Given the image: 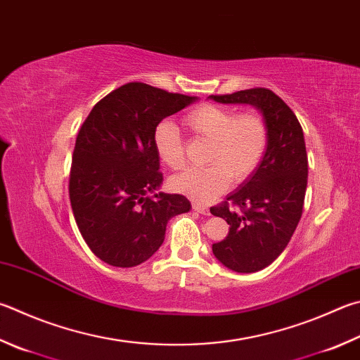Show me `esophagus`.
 Segmentation results:
<instances>
[{"instance_id":"obj_1","label":"esophagus","mask_w":360,"mask_h":360,"mask_svg":"<svg viewBox=\"0 0 360 360\" xmlns=\"http://www.w3.org/2000/svg\"><path fill=\"white\" fill-rule=\"evenodd\" d=\"M192 207H193V211H197V212H200L202 215H209V209L206 206L198 205V202H193Z\"/></svg>"}]
</instances>
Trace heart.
<instances>
[{
  "mask_svg": "<svg viewBox=\"0 0 360 360\" xmlns=\"http://www.w3.org/2000/svg\"><path fill=\"white\" fill-rule=\"evenodd\" d=\"M195 139L209 141L205 168H191L174 176L169 186L174 192L197 202H207L228 187L240 184L259 167L269 145V124L259 110H236L201 103L182 117ZM153 145L159 160L169 169L186 163L184 140L173 124L160 122L154 129Z\"/></svg>",
  "mask_w": 360,
  "mask_h": 360,
  "instance_id": "heart-1",
  "label": "heart"
}]
</instances>
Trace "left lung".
Instances as JSON below:
<instances>
[{
    "instance_id": "obj_1",
    "label": "left lung",
    "mask_w": 360,
    "mask_h": 360,
    "mask_svg": "<svg viewBox=\"0 0 360 360\" xmlns=\"http://www.w3.org/2000/svg\"><path fill=\"white\" fill-rule=\"evenodd\" d=\"M221 103H252L269 124V145L259 167L211 214L230 225L226 238L212 244L221 264L236 272H257L285 250L302 217L307 174L305 141L296 115L267 88L211 96Z\"/></svg>"
}]
</instances>
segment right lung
<instances>
[{
	"label": "right lung",
	"instance_id": "right-lung-1",
	"mask_svg": "<svg viewBox=\"0 0 360 360\" xmlns=\"http://www.w3.org/2000/svg\"><path fill=\"white\" fill-rule=\"evenodd\" d=\"M193 101L130 82L97 102L78 130L70 206L84 243L107 264L134 267L151 258L165 239L168 220L191 209L184 195L148 193L163 181L154 129Z\"/></svg>",
	"mask_w": 360,
	"mask_h": 360
}]
</instances>
